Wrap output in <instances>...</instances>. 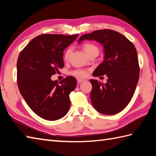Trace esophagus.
<instances>
[{"instance_id": "34e87169", "label": "esophagus", "mask_w": 156, "mask_h": 156, "mask_svg": "<svg viewBox=\"0 0 156 156\" xmlns=\"http://www.w3.org/2000/svg\"><path fill=\"white\" fill-rule=\"evenodd\" d=\"M84 81H85V80H84V79H80V78H78L77 79L78 83H81V82H83Z\"/></svg>"}]
</instances>
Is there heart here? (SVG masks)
Wrapping results in <instances>:
<instances>
[{
  "mask_svg": "<svg viewBox=\"0 0 156 156\" xmlns=\"http://www.w3.org/2000/svg\"><path fill=\"white\" fill-rule=\"evenodd\" d=\"M82 49H83L85 54L88 56L92 54H98L99 53L98 47L97 45L92 44V43H85V44H84L83 45H82ZM71 51L72 50L70 48L68 49L66 51L64 55V59L65 61L68 60L69 55H70V54H71ZM69 74L72 76H74L75 77L82 78L86 77V76H87L88 71L87 69H76L69 72Z\"/></svg>",
  "mask_w": 156,
  "mask_h": 156,
  "instance_id": "b5f03b06",
  "label": "heart"
}]
</instances>
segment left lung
Segmentation results:
<instances>
[{"label": "left lung", "instance_id": "left-lung-1", "mask_svg": "<svg viewBox=\"0 0 156 156\" xmlns=\"http://www.w3.org/2000/svg\"><path fill=\"white\" fill-rule=\"evenodd\" d=\"M84 39L95 40L103 45L105 59L92 75L108 77L105 84L97 80H90L92 104L101 113L117 114L128 105L138 83L140 69L136 49L124 35L110 29L84 34L79 43Z\"/></svg>", "mask_w": 156, "mask_h": 156}]
</instances>
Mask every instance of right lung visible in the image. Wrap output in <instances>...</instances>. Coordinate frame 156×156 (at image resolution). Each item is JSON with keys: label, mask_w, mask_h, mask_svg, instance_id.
Instances as JSON below:
<instances>
[{"label": "right lung", "mask_w": 156, "mask_h": 156, "mask_svg": "<svg viewBox=\"0 0 156 156\" xmlns=\"http://www.w3.org/2000/svg\"><path fill=\"white\" fill-rule=\"evenodd\" d=\"M78 35H38L19 54L16 63L19 91L31 110L45 120L64 117L70 107L69 94L76 87V78L69 76L58 83L51 76L64 68V50Z\"/></svg>", "instance_id": "1"}]
</instances>
